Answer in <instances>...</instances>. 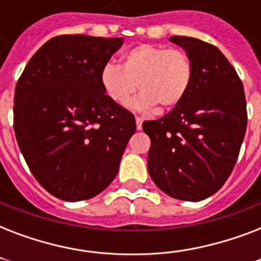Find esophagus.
Listing matches in <instances>:
<instances>
[{"instance_id": "esophagus-1", "label": "esophagus", "mask_w": 261, "mask_h": 261, "mask_svg": "<svg viewBox=\"0 0 261 261\" xmlns=\"http://www.w3.org/2000/svg\"><path fill=\"white\" fill-rule=\"evenodd\" d=\"M135 123H137V130H142V119L141 118H135Z\"/></svg>"}]
</instances>
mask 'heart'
I'll list each match as a JSON object with an SVG mask.
<instances>
[{
	"mask_svg": "<svg viewBox=\"0 0 261 261\" xmlns=\"http://www.w3.org/2000/svg\"><path fill=\"white\" fill-rule=\"evenodd\" d=\"M194 67L190 57L177 48L139 44L124 51L120 66L107 63L100 74L104 93L119 106H126L137 87L141 94L134 107L168 111L178 106L190 89Z\"/></svg>",
	"mask_w": 261,
	"mask_h": 261,
	"instance_id": "1",
	"label": "heart"
}]
</instances>
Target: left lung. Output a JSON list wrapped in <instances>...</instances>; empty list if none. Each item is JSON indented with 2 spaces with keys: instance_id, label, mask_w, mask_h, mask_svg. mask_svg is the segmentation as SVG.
I'll return each mask as SVG.
<instances>
[{
  "instance_id": "8db88e82",
  "label": "left lung",
  "mask_w": 261,
  "mask_h": 261,
  "mask_svg": "<svg viewBox=\"0 0 261 261\" xmlns=\"http://www.w3.org/2000/svg\"><path fill=\"white\" fill-rule=\"evenodd\" d=\"M190 57L194 75L186 97L159 120L143 122L150 137L147 171L155 186L180 200L214 195L231 173L247 130L241 80L215 46L172 36Z\"/></svg>"
}]
</instances>
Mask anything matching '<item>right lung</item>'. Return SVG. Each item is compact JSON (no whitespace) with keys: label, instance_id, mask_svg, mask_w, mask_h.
Masks as SVG:
<instances>
[{"label":"right lung","instance_id":"right-lung-1","mask_svg":"<svg viewBox=\"0 0 261 261\" xmlns=\"http://www.w3.org/2000/svg\"><path fill=\"white\" fill-rule=\"evenodd\" d=\"M122 44L123 38L57 36L35 53L17 81L18 147L55 198H93L118 174L135 118L104 93L100 74Z\"/></svg>","mask_w":261,"mask_h":261}]
</instances>
